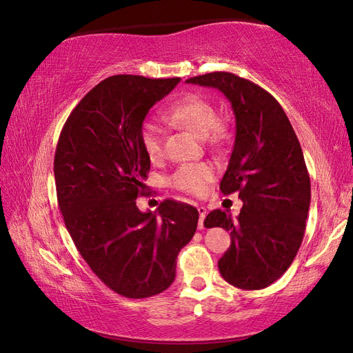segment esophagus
Wrapping results in <instances>:
<instances>
[{
  "label": "esophagus",
  "mask_w": 353,
  "mask_h": 353,
  "mask_svg": "<svg viewBox=\"0 0 353 353\" xmlns=\"http://www.w3.org/2000/svg\"><path fill=\"white\" fill-rule=\"evenodd\" d=\"M197 211H199V228L202 230L203 228V220L206 217V208L205 206H197Z\"/></svg>",
  "instance_id": "34e87169"
}]
</instances>
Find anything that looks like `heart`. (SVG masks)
I'll return each mask as SVG.
<instances>
[{"label":"heart","mask_w":353,"mask_h":353,"mask_svg":"<svg viewBox=\"0 0 353 353\" xmlns=\"http://www.w3.org/2000/svg\"><path fill=\"white\" fill-rule=\"evenodd\" d=\"M163 117L174 125L192 131L199 137H205L212 145L223 143L228 136L225 122L217 117L216 107L200 94H186L182 99L172 102L163 112ZM141 143L151 161L161 159L162 133L154 123L145 122L141 128ZM214 170L210 163H188L177 168L170 177V185L176 190L192 196H202L212 181Z\"/></svg>","instance_id":"1"}]
</instances>
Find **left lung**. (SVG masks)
Masks as SVG:
<instances>
[{"mask_svg": "<svg viewBox=\"0 0 353 353\" xmlns=\"http://www.w3.org/2000/svg\"><path fill=\"white\" fill-rule=\"evenodd\" d=\"M186 82L219 88L236 114V142L220 191L239 192L243 206L236 219L214 210L203 222L231 231L219 271L236 288H268L291 266L305 236L310 181L300 142L277 99L254 82L228 72Z\"/></svg>", "mask_w": 353, "mask_h": 353, "instance_id": "left-lung-1", "label": "left lung"}]
</instances>
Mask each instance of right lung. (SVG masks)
Wrapping results in <instances>:
<instances>
[{
	"instance_id": "right-lung-1",
	"label": "right lung",
	"mask_w": 353,
	"mask_h": 353,
	"mask_svg": "<svg viewBox=\"0 0 353 353\" xmlns=\"http://www.w3.org/2000/svg\"><path fill=\"white\" fill-rule=\"evenodd\" d=\"M116 74L79 101L54 151L58 205L68 234L99 280L127 299L163 292L176 277L177 254L194 236L199 211L165 199L141 212L150 157L141 143L145 116L179 84Z\"/></svg>"
}]
</instances>
